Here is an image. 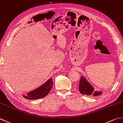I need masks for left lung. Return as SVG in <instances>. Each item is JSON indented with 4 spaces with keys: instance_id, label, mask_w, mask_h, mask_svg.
<instances>
[{
    "instance_id": "8db88e82",
    "label": "left lung",
    "mask_w": 123,
    "mask_h": 123,
    "mask_svg": "<svg viewBox=\"0 0 123 123\" xmlns=\"http://www.w3.org/2000/svg\"><path fill=\"white\" fill-rule=\"evenodd\" d=\"M79 90L82 94L86 95L98 96L102 94L101 91H94L93 86L88 83L86 79L81 76L79 84Z\"/></svg>"
}]
</instances>
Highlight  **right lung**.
<instances>
[{
	"instance_id": "obj_1",
	"label": "right lung",
	"mask_w": 123,
	"mask_h": 123,
	"mask_svg": "<svg viewBox=\"0 0 123 123\" xmlns=\"http://www.w3.org/2000/svg\"><path fill=\"white\" fill-rule=\"evenodd\" d=\"M53 81L52 80V78H50L39 87L28 93L26 96H23L28 100H36L43 98L47 95L49 93L53 87Z\"/></svg>"
}]
</instances>
